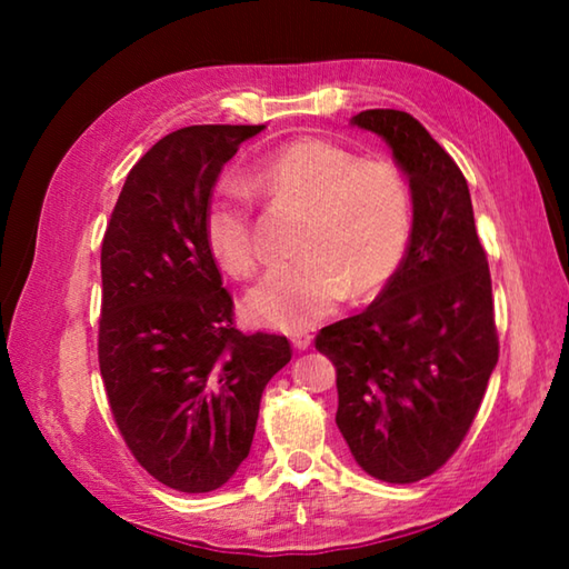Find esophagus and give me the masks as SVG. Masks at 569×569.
<instances>
[{
    "label": "esophagus",
    "mask_w": 569,
    "mask_h": 569,
    "mask_svg": "<svg viewBox=\"0 0 569 569\" xmlns=\"http://www.w3.org/2000/svg\"><path fill=\"white\" fill-rule=\"evenodd\" d=\"M291 343H293V349L296 351H306V349H311V343H313V336L311 333H293L291 336Z\"/></svg>",
    "instance_id": "obj_1"
}]
</instances>
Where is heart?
Returning a JSON list of instances; mask_svg holds the SVG:
<instances>
[{
  "label": "heart",
  "mask_w": 569,
  "mask_h": 569,
  "mask_svg": "<svg viewBox=\"0 0 569 569\" xmlns=\"http://www.w3.org/2000/svg\"><path fill=\"white\" fill-rule=\"evenodd\" d=\"M250 178L273 198L308 208L296 261L273 266L246 296L250 321L301 331L341 298L369 296L399 271L411 238V196L391 162H363L353 150L301 138L266 152ZM206 243L220 268L248 276L263 261L253 208L236 182H220L206 208Z\"/></svg>",
  "instance_id": "heart-1"
}]
</instances>
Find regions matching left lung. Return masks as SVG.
Returning a JSON list of instances; mask_svg holds the SVG:
<instances>
[{
    "label": "left lung",
    "mask_w": 569,
    "mask_h": 569,
    "mask_svg": "<svg viewBox=\"0 0 569 569\" xmlns=\"http://www.w3.org/2000/svg\"><path fill=\"white\" fill-rule=\"evenodd\" d=\"M353 128L387 142L411 192V238L366 311L316 336L336 366V423L366 475L411 485L467 437L499 343L492 278L467 180L427 128L401 110H363Z\"/></svg>",
    "instance_id": "obj_1"
}]
</instances>
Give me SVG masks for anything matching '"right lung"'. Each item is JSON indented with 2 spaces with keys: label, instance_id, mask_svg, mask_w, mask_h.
I'll use <instances>...</instances> for the list:
<instances>
[{
  "label": "right lung",
  "instance_id": "obj_1",
  "mask_svg": "<svg viewBox=\"0 0 569 569\" xmlns=\"http://www.w3.org/2000/svg\"><path fill=\"white\" fill-rule=\"evenodd\" d=\"M266 124H192L124 180L102 240L100 373L124 445L170 489L203 495L243 465L286 336H243L206 243L226 162Z\"/></svg>",
  "mask_w": 569,
  "mask_h": 569
}]
</instances>
